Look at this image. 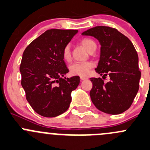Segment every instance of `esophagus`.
Segmentation results:
<instances>
[{
  "mask_svg": "<svg viewBox=\"0 0 150 150\" xmlns=\"http://www.w3.org/2000/svg\"><path fill=\"white\" fill-rule=\"evenodd\" d=\"M80 79H81V81H84V80L87 79V78H86V77H84V76H81L80 77Z\"/></svg>",
  "mask_w": 150,
  "mask_h": 150,
  "instance_id": "obj_1",
  "label": "esophagus"
}]
</instances>
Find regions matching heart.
Here are the masks:
<instances>
[{
  "instance_id": "heart-1",
  "label": "heart",
  "mask_w": 150,
  "mask_h": 150,
  "mask_svg": "<svg viewBox=\"0 0 150 150\" xmlns=\"http://www.w3.org/2000/svg\"><path fill=\"white\" fill-rule=\"evenodd\" d=\"M81 44L88 52H90L96 44L94 41L90 38H83L81 41ZM63 59L66 61H69L71 59V49L69 45H66L63 51ZM93 63L92 62H83V63H75L71 65L69 67L71 74L75 76H86L90 73V69L93 68Z\"/></svg>"
}]
</instances>
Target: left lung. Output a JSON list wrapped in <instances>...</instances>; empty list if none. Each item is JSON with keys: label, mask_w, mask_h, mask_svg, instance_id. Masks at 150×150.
Returning <instances> with one entry per match:
<instances>
[{"label": "left lung", "mask_w": 150, "mask_h": 150, "mask_svg": "<svg viewBox=\"0 0 150 150\" xmlns=\"http://www.w3.org/2000/svg\"><path fill=\"white\" fill-rule=\"evenodd\" d=\"M98 40L100 55L96 71L102 78H90L92 102L98 109L109 115H119L131 106L139 87L141 71L139 57L127 37L115 28L96 26L83 32Z\"/></svg>", "instance_id": "8db88e82"}]
</instances>
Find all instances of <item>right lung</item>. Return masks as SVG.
I'll use <instances>...</instances> for the list:
<instances>
[{"label":"right lung","instance_id":"obj_1","mask_svg":"<svg viewBox=\"0 0 150 150\" xmlns=\"http://www.w3.org/2000/svg\"><path fill=\"white\" fill-rule=\"evenodd\" d=\"M77 30L51 29L32 41L23 52L20 71L26 99L36 113L54 117L70 106L79 76L63 78L69 72L63 51Z\"/></svg>","mask_w":150,"mask_h":150}]
</instances>
